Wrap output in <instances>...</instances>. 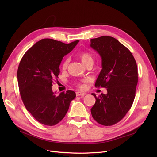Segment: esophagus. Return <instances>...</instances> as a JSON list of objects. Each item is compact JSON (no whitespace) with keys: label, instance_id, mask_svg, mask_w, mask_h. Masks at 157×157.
I'll return each instance as SVG.
<instances>
[{"label":"esophagus","instance_id":"esophagus-1","mask_svg":"<svg viewBox=\"0 0 157 157\" xmlns=\"http://www.w3.org/2000/svg\"><path fill=\"white\" fill-rule=\"evenodd\" d=\"M76 96H81V97H83V96H85V95H86V94H85V93H83V92H77L76 93Z\"/></svg>","mask_w":157,"mask_h":157}]
</instances>
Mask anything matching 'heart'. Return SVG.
Instances as JSON below:
<instances>
[{"instance_id": "obj_1", "label": "heart", "mask_w": 157, "mask_h": 157, "mask_svg": "<svg viewBox=\"0 0 157 157\" xmlns=\"http://www.w3.org/2000/svg\"><path fill=\"white\" fill-rule=\"evenodd\" d=\"M78 57H79V59L81 60V61L82 62V63H83L85 65H86V64H88L89 63H93L94 62L93 56H92L91 54L88 53V52H83L80 53L78 55ZM69 63V60L68 59H65L62 64V69L63 70L67 69V68L68 67ZM85 81H86L84 80V81H82L81 83H78L77 84V86L80 88H83L84 87L83 83H85Z\"/></svg>"}]
</instances>
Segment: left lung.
<instances>
[{"label": "left lung", "instance_id": "left-lung-1", "mask_svg": "<svg viewBox=\"0 0 157 157\" xmlns=\"http://www.w3.org/2000/svg\"><path fill=\"white\" fill-rule=\"evenodd\" d=\"M90 42L102 59V69L95 86L108 92L98 97L92 94L96 101L91 113L99 124L113 125L124 118L133 104L138 82L137 63L129 49L113 37L101 36Z\"/></svg>", "mask_w": 157, "mask_h": 157}]
</instances>
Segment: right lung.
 <instances>
[{
    "label": "right lung",
    "instance_id": "1",
    "mask_svg": "<svg viewBox=\"0 0 157 157\" xmlns=\"http://www.w3.org/2000/svg\"><path fill=\"white\" fill-rule=\"evenodd\" d=\"M79 41L65 44L52 39H41L24 54L20 62L17 78L22 101L32 117L43 125L53 126L59 123L76 97L72 90L56 95L52 86L59 78L63 57Z\"/></svg>",
    "mask_w": 157,
    "mask_h": 157
}]
</instances>
